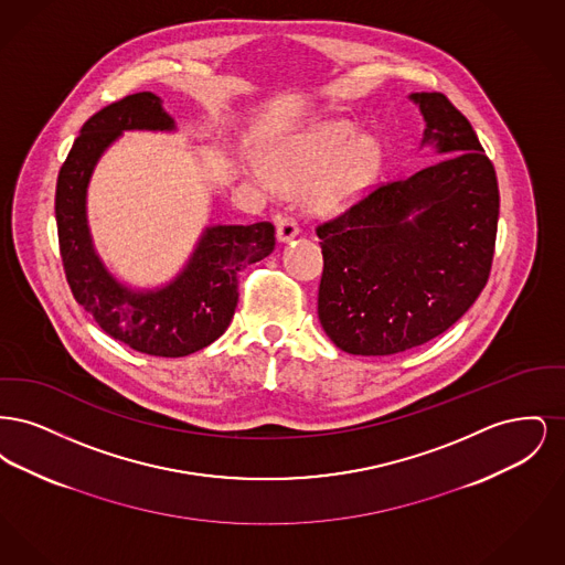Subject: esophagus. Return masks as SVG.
<instances>
[{
  "instance_id": "34e87169",
  "label": "esophagus",
  "mask_w": 565,
  "mask_h": 565,
  "mask_svg": "<svg viewBox=\"0 0 565 565\" xmlns=\"http://www.w3.org/2000/svg\"><path fill=\"white\" fill-rule=\"evenodd\" d=\"M298 235V224L292 215L277 217V239L281 243L290 242Z\"/></svg>"
}]
</instances>
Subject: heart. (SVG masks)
<instances>
[{
	"label": "heart",
	"mask_w": 565,
	"mask_h": 565,
	"mask_svg": "<svg viewBox=\"0 0 565 565\" xmlns=\"http://www.w3.org/2000/svg\"><path fill=\"white\" fill-rule=\"evenodd\" d=\"M379 164L381 150L373 137H358L348 120H326L275 146L269 164H254V175L267 186H277V180L290 186L313 182L311 207L339 212L369 186Z\"/></svg>",
	"instance_id": "1"
}]
</instances>
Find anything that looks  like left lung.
Returning <instances> with one entry per match:
<instances>
[{"label": "left lung", "instance_id": "8db88e82", "mask_svg": "<svg viewBox=\"0 0 565 565\" xmlns=\"http://www.w3.org/2000/svg\"><path fill=\"white\" fill-rule=\"evenodd\" d=\"M438 161L381 184L316 228L318 316L339 350L392 355L428 343L489 279L500 190L472 125L443 93H413Z\"/></svg>", "mask_w": 565, "mask_h": 565}]
</instances>
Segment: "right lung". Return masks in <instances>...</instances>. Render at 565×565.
<instances>
[{"instance_id":"add662e5","label":"right lung","mask_w":565,"mask_h":565,"mask_svg":"<svg viewBox=\"0 0 565 565\" xmlns=\"http://www.w3.org/2000/svg\"><path fill=\"white\" fill-rule=\"evenodd\" d=\"M173 118L154 93H135L90 116L74 141L56 180L54 215L58 249L72 295L104 332L131 350L182 358L212 345L233 320L237 275L267 258L275 226H207L186 267L157 290L120 284L93 247L86 220V189L93 169L125 131H173Z\"/></svg>"}]
</instances>
